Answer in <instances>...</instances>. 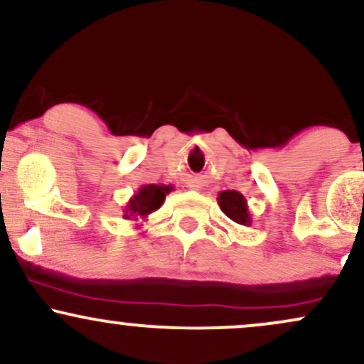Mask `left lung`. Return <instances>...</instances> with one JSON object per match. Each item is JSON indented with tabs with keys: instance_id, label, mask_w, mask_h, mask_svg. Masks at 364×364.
Instances as JSON below:
<instances>
[{
	"instance_id": "8db88e82",
	"label": "left lung",
	"mask_w": 364,
	"mask_h": 364,
	"mask_svg": "<svg viewBox=\"0 0 364 364\" xmlns=\"http://www.w3.org/2000/svg\"><path fill=\"white\" fill-rule=\"evenodd\" d=\"M217 203L220 210L231 220H235L240 225H252V214H250L248 202L243 193L236 190H225L217 195Z\"/></svg>"
}]
</instances>
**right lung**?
<instances>
[{
	"instance_id": "obj_1",
	"label": "right lung",
	"mask_w": 364,
	"mask_h": 364,
	"mask_svg": "<svg viewBox=\"0 0 364 364\" xmlns=\"http://www.w3.org/2000/svg\"><path fill=\"white\" fill-rule=\"evenodd\" d=\"M174 190L173 185H144L139 188L135 195L128 200L124 205L123 219L127 220H145L147 217L161 208L164 203L166 195H169ZM141 225V224H140Z\"/></svg>"
}]
</instances>
